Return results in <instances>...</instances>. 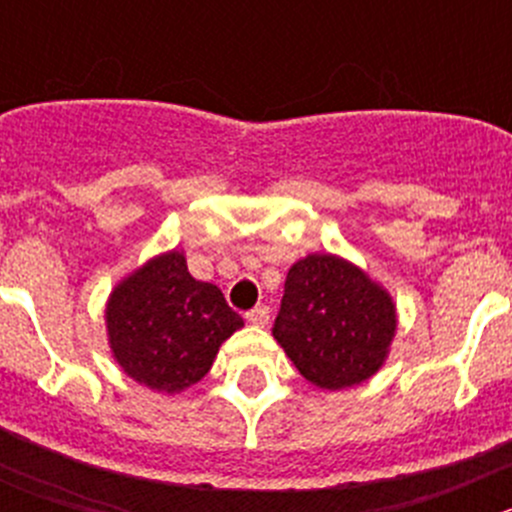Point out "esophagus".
<instances>
[{
  "label": "esophagus",
  "instance_id": "1",
  "mask_svg": "<svg viewBox=\"0 0 512 512\" xmlns=\"http://www.w3.org/2000/svg\"><path fill=\"white\" fill-rule=\"evenodd\" d=\"M245 319L252 324V327H260V329L267 327V322H270V307H265V304H262V307L250 309Z\"/></svg>",
  "mask_w": 512,
  "mask_h": 512
}]
</instances>
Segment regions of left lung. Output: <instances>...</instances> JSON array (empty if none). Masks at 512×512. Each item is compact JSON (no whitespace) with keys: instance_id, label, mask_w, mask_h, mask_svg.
<instances>
[{"instance_id":"1","label":"left lung","mask_w":512,"mask_h":512,"mask_svg":"<svg viewBox=\"0 0 512 512\" xmlns=\"http://www.w3.org/2000/svg\"><path fill=\"white\" fill-rule=\"evenodd\" d=\"M396 327L389 289L344 257L312 252L289 267L272 337L309 384L342 391L386 364Z\"/></svg>"}]
</instances>
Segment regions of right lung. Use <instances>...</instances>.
<instances>
[{
  "mask_svg": "<svg viewBox=\"0 0 512 512\" xmlns=\"http://www.w3.org/2000/svg\"><path fill=\"white\" fill-rule=\"evenodd\" d=\"M245 327L223 292L188 272L183 250H168L128 272L106 302V334L123 374L175 396L198 384L225 339Z\"/></svg>",
  "mask_w": 512,
  "mask_h": 512,
  "instance_id": "obj_1",
  "label": "right lung"
}]
</instances>
